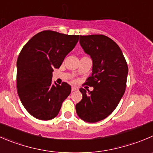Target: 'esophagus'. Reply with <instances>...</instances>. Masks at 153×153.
Instances as JSON below:
<instances>
[{"mask_svg":"<svg viewBox=\"0 0 153 153\" xmlns=\"http://www.w3.org/2000/svg\"><path fill=\"white\" fill-rule=\"evenodd\" d=\"M78 87H72V91H75V90H78Z\"/></svg>","mask_w":153,"mask_h":153,"instance_id":"obj_1","label":"esophagus"}]
</instances>
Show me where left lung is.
<instances>
[{"label": "left lung", "instance_id": "obj_1", "mask_svg": "<svg viewBox=\"0 0 153 153\" xmlns=\"http://www.w3.org/2000/svg\"><path fill=\"white\" fill-rule=\"evenodd\" d=\"M80 45L93 60L92 75L85 83L93 91L80 88L82 99L76 104L78 116L96 123L108 117L125 93L128 66L117 44L101 34L80 36Z\"/></svg>", "mask_w": 153, "mask_h": 153}]
</instances>
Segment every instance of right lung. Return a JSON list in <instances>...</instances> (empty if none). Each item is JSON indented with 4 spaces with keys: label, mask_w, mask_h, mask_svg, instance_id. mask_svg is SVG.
<instances>
[{
    "label": "right lung",
    "mask_w": 153,
    "mask_h": 153,
    "mask_svg": "<svg viewBox=\"0 0 153 153\" xmlns=\"http://www.w3.org/2000/svg\"><path fill=\"white\" fill-rule=\"evenodd\" d=\"M78 39V35L43 30L33 36L21 51L17 60L18 94L25 109L36 119L49 120L57 117L70 94L67 83L52 84V72L61 66Z\"/></svg>",
    "instance_id": "add662e5"
}]
</instances>
